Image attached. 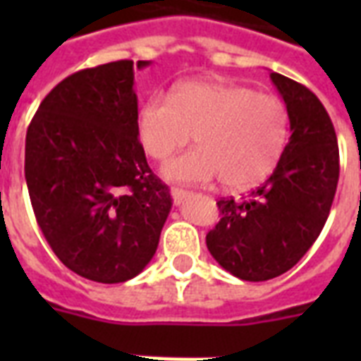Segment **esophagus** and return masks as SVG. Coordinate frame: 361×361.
Returning a JSON list of instances; mask_svg holds the SVG:
<instances>
[{
  "instance_id": "esophagus-1",
  "label": "esophagus",
  "mask_w": 361,
  "mask_h": 361,
  "mask_svg": "<svg viewBox=\"0 0 361 361\" xmlns=\"http://www.w3.org/2000/svg\"><path fill=\"white\" fill-rule=\"evenodd\" d=\"M170 192H172V200H174L176 206H180V204H183L187 198L191 197V192L183 191V189H178V187H174Z\"/></svg>"
}]
</instances>
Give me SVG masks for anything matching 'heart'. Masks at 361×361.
I'll return each mask as SVG.
<instances>
[{"label":"heart","mask_w":361,"mask_h":361,"mask_svg":"<svg viewBox=\"0 0 361 361\" xmlns=\"http://www.w3.org/2000/svg\"><path fill=\"white\" fill-rule=\"evenodd\" d=\"M285 104L269 93L221 80L183 82L152 95L138 110V138L149 157L164 161L195 135L197 149L163 166L166 180L204 185L219 180L232 191L268 180L286 146Z\"/></svg>","instance_id":"b5f03b06"}]
</instances>
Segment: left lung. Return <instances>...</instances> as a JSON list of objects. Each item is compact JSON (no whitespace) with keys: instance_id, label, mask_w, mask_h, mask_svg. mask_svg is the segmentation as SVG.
<instances>
[{"instance_id":"left-lung-1","label":"left lung","mask_w":361,"mask_h":361,"mask_svg":"<svg viewBox=\"0 0 361 361\" xmlns=\"http://www.w3.org/2000/svg\"><path fill=\"white\" fill-rule=\"evenodd\" d=\"M286 104L290 138L277 169L247 198H221L208 232L212 257L243 281L285 274L324 228L339 180V147L330 116L311 90L271 73Z\"/></svg>"}]
</instances>
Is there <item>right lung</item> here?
I'll return each mask as SVG.
<instances>
[{
	"mask_svg": "<svg viewBox=\"0 0 361 361\" xmlns=\"http://www.w3.org/2000/svg\"><path fill=\"white\" fill-rule=\"evenodd\" d=\"M133 86L130 59L78 71L42 99L25 135L37 225L71 271L106 285L146 268L172 208L138 140Z\"/></svg>",
	"mask_w": 361,
	"mask_h": 361,
	"instance_id": "right-lung-1",
	"label": "right lung"
}]
</instances>
